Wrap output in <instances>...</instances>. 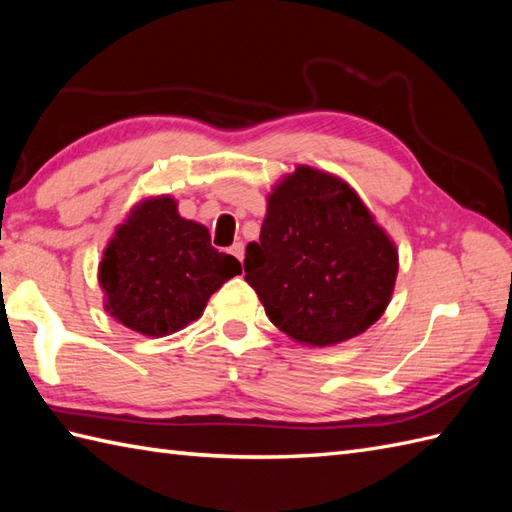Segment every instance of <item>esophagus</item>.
I'll return each mask as SVG.
<instances>
[{"label": "esophagus", "mask_w": 512, "mask_h": 512, "mask_svg": "<svg viewBox=\"0 0 512 512\" xmlns=\"http://www.w3.org/2000/svg\"><path fill=\"white\" fill-rule=\"evenodd\" d=\"M228 250H231L233 257H237L239 262H242V259H244V244H242V242H235Z\"/></svg>", "instance_id": "34e87169"}]
</instances>
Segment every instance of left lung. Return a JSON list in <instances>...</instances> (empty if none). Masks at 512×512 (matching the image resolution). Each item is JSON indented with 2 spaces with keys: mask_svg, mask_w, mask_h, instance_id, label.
Here are the masks:
<instances>
[{
  "mask_svg": "<svg viewBox=\"0 0 512 512\" xmlns=\"http://www.w3.org/2000/svg\"><path fill=\"white\" fill-rule=\"evenodd\" d=\"M244 273L281 332L323 347L380 319L398 253L343 180L299 167L268 198L259 242L246 246Z\"/></svg>",
  "mask_w": 512,
  "mask_h": 512,
  "instance_id": "1",
  "label": "left lung"
}]
</instances>
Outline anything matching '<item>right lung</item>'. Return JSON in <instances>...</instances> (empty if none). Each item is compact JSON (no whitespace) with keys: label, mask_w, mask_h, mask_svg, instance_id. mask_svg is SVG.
<instances>
[{"label":"right lung","mask_w":512,"mask_h":512,"mask_svg":"<svg viewBox=\"0 0 512 512\" xmlns=\"http://www.w3.org/2000/svg\"><path fill=\"white\" fill-rule=\"evenodd\" d=\"M239 273L237 259L213 248L202 224L180 217L171 198H156L118 228L99 279L112 317L145 336H165L198 319L213 292Z\"/></svg>","instance_id":"obj_1"}]
</instances>
